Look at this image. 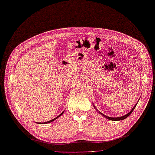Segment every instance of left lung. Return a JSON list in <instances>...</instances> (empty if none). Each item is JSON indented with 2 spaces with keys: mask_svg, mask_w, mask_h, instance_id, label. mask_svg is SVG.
<instances>
[{
  "mask_svg": "<svg viewBox=\"0 0 155 155\" xmlns=\"http://www.w3.org/2000/svg\"><path fill=\"white\" fill-rule=\"evenodd\" d=\"M137 104H136V105L134 106V108L131 110V111H130V112H128V113L127 114H126V115L123 116H121V117H118V118H112V117H108V116H106V115H104V114H102V112H99V113L100 114H102V116H104V117L107 118H108V120H124V119H125V118H127L128 116H130V114H131L132 112H133V110H134V109L135 108L136 106H137ZM94 108H96V107L94 106Z\"/></svg>",
  "mask_w": 155,
  "mask_h": 155,
  "instance_id": "left-lung-1",
  "label": "left lung"
}]
</instances>
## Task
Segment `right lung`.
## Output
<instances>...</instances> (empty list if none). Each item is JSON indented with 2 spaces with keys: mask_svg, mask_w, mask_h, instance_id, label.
Listing matches in <instances>:
<instances>
[{
  "mask_svg": "<svg viewBox=\"0 0 155 155\" xmlns=\"http://www.w3.org/2000/svg\"><path fill=\"white\" fill-rule=\"evenodd\" d=\"M63 113H64V112H63L61 114H60L58 116H57L56 118H55L54 119H53V120H50V121H48V122H43V123H41V124H47V123H49V122H53V121H54L56 119V118H58V117H59L60 116H61V114H63Z\"/></svg>",
  "mask_w": 155,
  "mask_h": 155,
  "instance_id": "1",
  "label": "right lung"
}]
</instances>
